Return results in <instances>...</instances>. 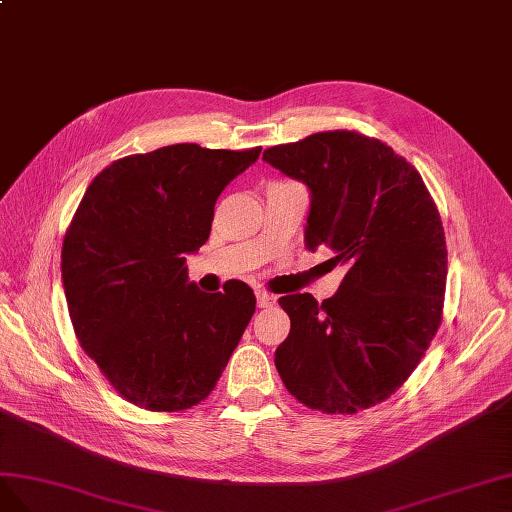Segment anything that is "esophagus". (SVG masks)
I'll return each instance as SVG.
<instances>
[{
	"label": "esophagus",
	"instance_id": "obj_1",
	"mask_svg": "<svg viewBox=\"0 0 512 512\" xmlns=\"http://www.w3.org/2000/svg\"><path fill=\"white\" fill-rule=\"evenodd\" d=\"M255 296H257V306H259V309H268V306L276 304V298L272 294H268V291H264V289H257Z\"/></svg>",
	"mask_w": 512,
	"mask_h": 512
}]
</instances>
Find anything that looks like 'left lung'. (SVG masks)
<instances>
[{
  "mask_svg": "<svg viewBox=\"0 0 512 512\" xmlns=\"http://www.w3.org/2000/svg\"><path fill=\"white\" fill-rule=\"evenodd\" d=\"M313 195L306 246L345 264L334 298L279 300L289 315L274 364L311 410L356 414L397 392L442 324L446 238L420 173L358 130H326L264 152Z\"/></svg>",
  "mask_w": 512,
  "mask_h": 512,
  "instance_id": "obj_1",
  "label": "left lung"
}]
</instances>
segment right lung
Listing matches in <instances>:
<instances>
[{
    "label": "right lung",
    "mask_w": 512,
    "mask_h": 512,
    "mask_svg": "<svg viewBox=\"0 0 512 512\" xmlns=\"http://www.w3.org/2000/svg\"><path fill=\"white\" fill-rule=\"evenodd\" d=\"M261 148L175 143L102 169L62 246L77 341L128 403L182 412L214 390L255 313L253 289L188 285L186 255L210 238L214 203Z\"/></svg>",
    "instance_id": "obj_1"
}]
</instances>
